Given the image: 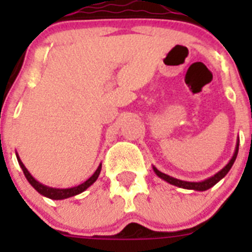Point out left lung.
Listing matches in <instances>:
<instances>
[{
	"label": "left lung",
	"instance_id": "obj_1",
	"mask_svg": "<svg viewBox=\"0 0 252 252\" xmlns=\"http://www.w3.org/2000/svg\"><path fill=\"white\" fill-rule=\"evenodd\" d=\"M239 144H240V140L237 139V142H236V149H235V153H233V157L231 158V160L226 164L224 168H222L221 170L216 173L215 175L212 177L207 178V179L201 180V182H186V180H180L177 179V178H173L168 174H164L161 173L160 170H158L155 166H153L154 171H155V174L158 175L159 178H161L162 180H165L168 183L173 184L175 187H179V188H184V189H192V190H198V192H203V190H207V189L212 188L215 184H217L222 178H224V175L230 171V169L232 168L233 162H235L236 158H237V153H239Z\"/></svg>",
	"mask_w": 252,
	"mask_h": 252
}]
</instances>
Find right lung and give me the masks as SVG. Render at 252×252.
I'll list each match as a JSON object with an SVG mask.
<instances>
[{
	"label": "right lung",
	"mask_w": 252,
	"mask_h": 252,
	"mask_svg": "<svg viewBox=\"0 0 252 252\" xmlns=\"http://www.w3.org/2000/svg\"><path fill=\"white\" fill-rule=\"evenodd\" d=\"M16 158H17V161H19L20 166H21L22 171H24V174H25L26 179H28V182L31 184V186L34 187L35 190H36V192H39L41 195H44V197L50 198V199H57V201L58 199H65V198H69V197H74V195L84 192L87 188H90V187L94 183L95 180H97V178H98L99 173H101V169H102V164H99L98 168H97V170L93 173L92 177H91L90 179H87L84 183L79 184V186H77V187H73V188H63V189L51 188V187L44 186V184H41L40 182H37V180L35 179V178L30 174V173H29V170L26 169V166L22 164L21 159H20L17 154H16Z\"/></svg>",
	"instance_id": "add662e5"
}]
</instances>
